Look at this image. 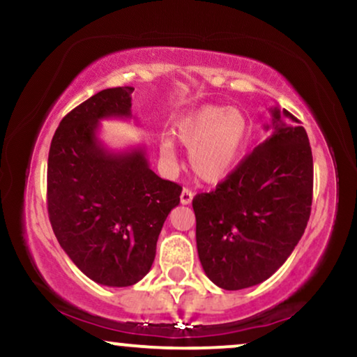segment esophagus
Masks as SVG:
<instances>
[{
    "instance_id": "1",
    "label": "esophagus",
    "mask_w": 357,
    "mask_h": 357,
    "mask_svg": "<svg viewBox=\"0 0 357 357\" xmlns=\"http://www.w3.org/2000/svg\"><path fill=\"white\" fill-rule=\"evenodd\" d=\"M192 197H194V192L191 191V189L184 188L181 192V204H191Z\"/></svg>"
}]
</instances>
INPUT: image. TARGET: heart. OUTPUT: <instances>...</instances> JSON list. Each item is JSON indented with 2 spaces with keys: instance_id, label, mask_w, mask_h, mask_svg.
<instances>
[{
  "instance_id": "obj_1",
  "label": "heart",
  "mask_w": 357,
  "mask_h": 357,
  "mask_svg": "<svg viewBox=\"0 0 357 357\" xmlns=\"http://www.w3.org/2000/svg\"><path fill=\"white\" fill-rule=\"evenodd\" d=\"M176 137L189 151L194 174L206 183H219L241 160L249 123L237 108L204 105L179 121ZM160 150L166 160H174V146L168 139Z\"/></svg>"
}]
</instances>
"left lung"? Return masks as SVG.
<instances>
[{
  "label": "left lung",
  "mask_w": 357,
  "mask_h": 357,
  "mask_svg": "<svg viewBox=\"0 0 357 357\" xmlns=\"http://www.w3.org/2000/svg\"><path fill=\"white\" fill-rule=\"evenodd\" d=\"M268 137L214 191L192 199L202 268L224 290L272 277L303 236L313 199L308 135L290 112L272 108Z\"/></svg>",
  "instance_id": "obj_1"
}]
</instances>
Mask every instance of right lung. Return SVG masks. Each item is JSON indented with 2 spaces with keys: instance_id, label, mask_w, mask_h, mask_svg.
Listing matches in <instances>:
<instances>
[{
  "instance_id": "right-lung-1",
  "label": "right lung",
  "mask_w": 357,
  "mask_h": 357,
  "mask_svg": "<svg viewBox=\"0 0 357 357\" xmlns=\"http://www.w3.org/2000/svg\"><path fill=\"white\" fill-rule=\"evenodd\" d=\"M133 87L105 89L69 112L47 160V212L59 243L90 280L130 287L150 272L166 218L183 188L148 166L145 148L114 153L98 120L130 119Z\"/></svg>"
}]
</instances>
